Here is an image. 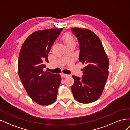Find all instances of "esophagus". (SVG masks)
Returning a JSON list of instances; mask_svg holds the SVG:
<instances>
[{
  "label": "esophagus",
  "instance_id": "obj_1",
  "mask_svg": "<svg viewBox=\"0 0 130 130\" xmlns=\"http://www.w3.org/2000/svg\"><path fill=\"white\" fill-rule=\"evenodd\" d=\"M61 75V76L63 77H68V76H70L69 75L66 74H64V73H62Z\"/></svg>",
  "mask_w": 130,
  "mask_h": 130
}]
</instances>
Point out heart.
Returning a JSON list of instances; mask_svg holds the SVG:
<instances>
[{
    "label": "heart",
    "mask_w": 130,
    "mask_h": 130,
    "mask_svg": "<svg viewBox=\"0 0 130 130\" xmlns=\"http://www.w3.org/2000/svg\"><path fill=\"white\" fill-rule=\"evenodd\" d=\"M63 40L65 45L70 44V43H75L74 39L69 34H65L63 37Z\"/></svg>",
    "instance_id": "obj_1"
}]
</instances>
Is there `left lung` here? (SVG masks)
<instances>
[{
  "label": "left lung",
  "instance_id": "left-lung-1",
  "mask_svg": "<svg viewBox=\"0 0 130 130\" xmlns=\"http://www.w3.org/2000/svg\"><path fill=\"white\" fill-rule=\"evenodd\" d=\"M71 31L78 41L79 61L85 65L81 77L73 75L71 89L76 100L82 104L99 99L108 76L109 61L102 43L92 31L74 27Z\"/></svg>",
  "mask_w": 130,
  "mask_h": 130
}]
</instances>
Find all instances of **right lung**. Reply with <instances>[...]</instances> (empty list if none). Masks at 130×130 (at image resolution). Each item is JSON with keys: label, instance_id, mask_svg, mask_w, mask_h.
<instances>
[{"label": "right lung", "instance_id": "right-lung-1", "mask_svg": "<svg viewBox=\"0 0 130 130\" xmlns=\"http://www.w3.org/2000/svg\"><path fill=\"white\" fill-rule=\"evenodd\" d=\"M63 30L53 29L36 31L27 37L19 53V77L29 96L36 103L46 106L57 99L61 84L60 75L44 72V63L49 62L51 47Z\"/></svg>", "mask_w": 130, "mask_h": 130}]
</instances>
